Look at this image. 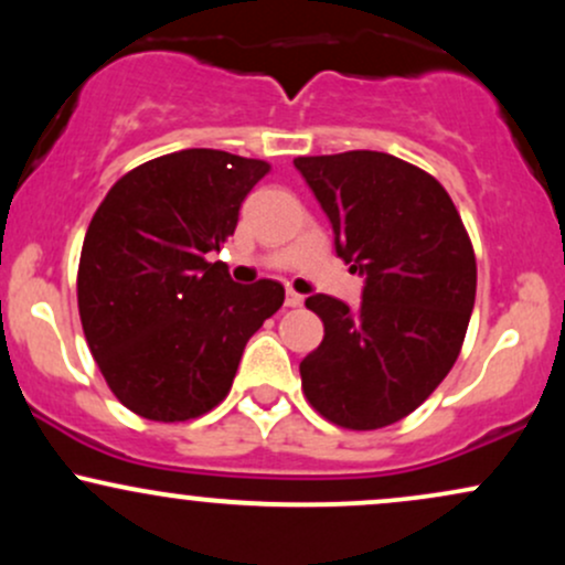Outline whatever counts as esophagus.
Returning a JSON list of instances; mask_svg holds the SVG:
<instances>
[{"label":"esophagus","instance_id":"1","mask_svg":"<svg viewBox=\"0 0 565 565\" xmlns=\"http://www.w3.org/2000/svg\"><path fill=\"white\" fill-rule=\"evenodd\" d=\"M287 308H300V305L305 302V297L300 295V291H295V289H287Z\"/></svg>","mask_w":565,"mask_h":565}]
</instances>
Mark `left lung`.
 Returning a JSON list of instances; mask_svg holds the SVG:
<instances>
[{"label":"left lung","mask_w":565,"mask_h":565,"mask_svg":"<svg viewBox=\"0 0 565 565\" xmlns=\"http://www.w3.org/2000/svg\"><path fill=\"white\" fill-rule=\"evenodd\" d=\"M295 167L332 223L337 257L364 276L359 308L305 300L323 340L302 359V391L329 423L377 430L412 414L457 361L476 305L470 236L444 185L391 153Z\"/></svg>","instance_id":"obj_1"}]
</instances>
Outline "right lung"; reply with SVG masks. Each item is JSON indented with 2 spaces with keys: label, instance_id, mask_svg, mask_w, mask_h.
I'll use <instances>...</instances> for the list:
<instances>
[{
  "label": "right lung",
  "instance_id": "add662e5",
  "mask_svg": "<svg viewBox=\"0 0 565 565\" xmlns=\"http://www.w3.org/2000/svg\"><path fill=\"white\" fill-rule=\"evenodd\" d=\"M270 164L188 148L116 180L84 236L82 329L129 412L185 423L225 398L249 337L284 302L270 278L242 287L212 252Z\"/></svg>",
  "mask_w": 565,
  "mask_h": 565
}]
</instances>
